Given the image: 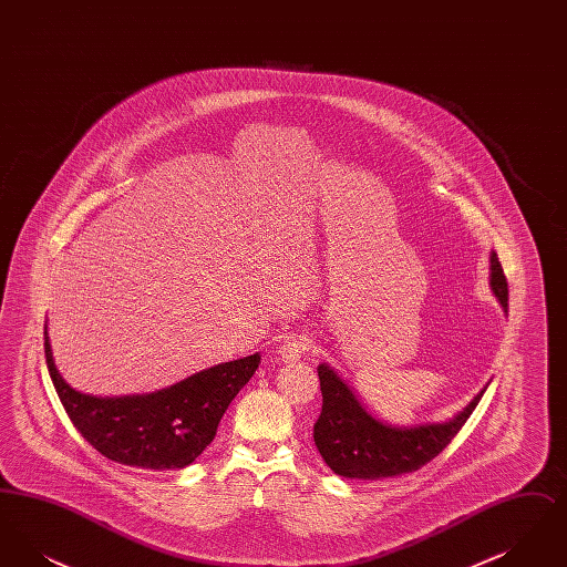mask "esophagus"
Listing matches in <instances>:
<instances>
[{
  "label": "esophagus",
  "instance_id": "1",
  "mask_svg": "<svg viewBox=\"0 0 567 567\" xmlns=\"http://www.w3.org/2000/svg\"><path fill=\"white\" fill-rule=\"evenodd\" d=\"M310 351V340L306 338V336H289L282 344H280V351L278 354L282 357V361H287V363H293V361H299L306 352Z\"/></svg>",
  "mask_w": 567,
  "mask_h": 567
}]
</instances>
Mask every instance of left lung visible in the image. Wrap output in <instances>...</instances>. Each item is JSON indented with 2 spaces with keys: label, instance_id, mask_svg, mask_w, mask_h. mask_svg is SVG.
I'll list each match as a JSON object with an SVG mask.
<instances>
[{
  "label": "left lung",
  "instance_id": "1",
  "mask_svg": "<svg viewBox=\"0 0 567 567\" xmlns=\"http://www.w3.org/2000/svg\"><path fill=\"white\" fill-rule=\"evenodd\" d=\"M491 289L508 310V282L491 252ZM323 408L315 423V444L324 463L344 478L378 481L416 472L437 457L465 425L485 389L446 423L400 427L377 421L354 398L351 386L329 365H319Z\"/></svg>",
  "mask_w": 567,
  "mask_h": 567
}]
</instances>
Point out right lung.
I'll return each mask as SVG.
<instances>
[{
	"label": "right lung",
	"mask_w": 567,
	"mask_h": 567,
	"mask_svg": "<svg viewBox=\"0 0 567 567\" xmlns=\"http://www.w3.org/2000/svg\"><path fill=\"white\" fill-rule=\"evenodd\" d=\"M44 352L54 391L82 437L110 461L144 470H181L199 457L261 361L248 354L155 393L95 398L72 389L59 374L47 329Z\"/></svg>",
	"instance_id": "1"
}]
</instances>
